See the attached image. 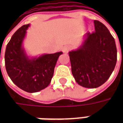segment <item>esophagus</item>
<instances>
[{"label": "esophagus", "instance_id": "34e87169", "mask_svg": "<svg viewBox=\"0 0 123 123\" xmlns=\"http://www.w3.org/2000/svg\"><path fill=\"white\" fill-rule=\"evenodd\" d=\"M70 46H65V47H64L63 49H62V52H63L64 53H68V52L70 51Z\"/></svg>", "mask_w": 123, "mask_h": 123}]
</instances>
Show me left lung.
Segmentation results:
<instances>
[{"mask_svg": "<svg viewBox=\"0 0 123 123\" xmlns=\"http://www.w3.org/2000/svg\"><path fill=\"white\" fill-rule=\"evenodd\" d=\"M95 31L87 33L82 44L70 51L72 73L82 87L96 88L105 82L116 65L115 41L105 25L94 20Z\"/></svg>", "mask_w": 123, "mask_h": 123, "instance_id": "obj_1", "label": "left lung"}]
</instances>
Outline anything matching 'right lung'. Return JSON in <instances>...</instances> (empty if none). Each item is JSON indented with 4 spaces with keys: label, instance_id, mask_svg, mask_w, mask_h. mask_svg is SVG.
Here are the masks:
<instances>
[{
    "label": "right lung",
    "instance_id": "1",
    "mask_svg": "<svg viewBox=\"0 0 123 123\" xmlns=\"http://www.w3.org/2000/svg\"><path fill=\"white\" fill-rule=\"evenodd\" d=\"M30 25H24L12 35L6 45L4 60L6 72L12 82L24 91L34 93L49 85L62 52L30 58L23 47Z\"/></svg>",
    "mask_w": 123,
    "mask_h": 123
}]
</instances>
